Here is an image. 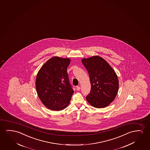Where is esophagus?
<instances>
[{
  "label": "esophagus",
  "instance_id": "obj_1",
  "mask_svg": "<svg viewBox=\"0 0 150 150\" xmlns=\"http://www.w3.org/2000/svg\"><path fill=\"white\" fill-rule=\"evenodd\" d=\"M76 88L77 91H80V86H77Z\"/></svg>",
  "mask_w": 150,
  "mask_h": 150
}]
</instances>
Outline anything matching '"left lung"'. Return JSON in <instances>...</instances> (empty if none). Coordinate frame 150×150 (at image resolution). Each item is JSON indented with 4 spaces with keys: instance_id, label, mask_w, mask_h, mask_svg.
Returning a JSON list of instances; mask_svg holds the SVG:
<instances>
[{
    "instance_id": "obj_1",
    "label": "left lung",
    "mask_w": 150,
    "mask_h": 150,
    "mask_svg": "<svg viewBox=\"0 0 150 150\" xmlns=\"http://www.w3.org/2000/svg\"><path fill=\"white\" fill-rule=\"evenodd\" d=\"M82 62L88 71L91 83L87 101L94 108H105L114 101L118 91V79L116 72L99 56L83 59Z\"/></svg>"
}]
</instances>
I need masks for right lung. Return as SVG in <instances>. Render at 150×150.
Returning a JSON list of instances; mask_svg holds the SVG:
<instances>
[{
	"instance_id": "add662e5",
	"label": "right lung",
	"mask_w": 150,
	"mask_h": 150,
	"mask_svg": "<svg viewBox=\"0 0 150 150\" xmlns=\"http://www.w3.org/2000/svg\"><path fill=\"white\" fill-rule=\"evenodd\" d=\"M70 63L69 59L52 57L37 74L35 85L38 97L50 110H61L69 103L74 93L67 72Z\"/></svg>"
}]
</instances>
